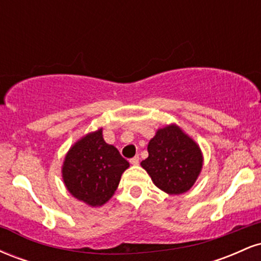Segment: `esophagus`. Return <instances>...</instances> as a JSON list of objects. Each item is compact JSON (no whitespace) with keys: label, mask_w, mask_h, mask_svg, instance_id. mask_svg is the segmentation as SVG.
Instances as JSON below:
<instances>
[{"label":"esophagus","mask_w":261,"mask_h":261,"mask_svg":"<svg viewBox=\"0 0 261 261\" xmlns=\"http://www.w3.org/2000/svg\"><path fill=\"white\" fill-rule=\"evenodd\" d=\"M130 163L133 164V166H137V164L140 163V157H139V155H135L134 158H131Z\"/></svg>","instance_id":"1"}]
</instances>
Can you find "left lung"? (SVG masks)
<instances>
[{"mask_svg": "<svg viewBox=\"0 0 261 261\" xmlns=\"http://www.w3.org/2000/svg\"><path fill=\"white\" fill-rule=\"evenodd\" d=\"M147 151L148 157L141 167L164 193L179 195L195 184L202 169L201 149L178 125L158 128Z\"/></svg>", "mask_w": 261, "mask_h": 261, "instance_id": "1", "label": "left lung"}]
</instances>
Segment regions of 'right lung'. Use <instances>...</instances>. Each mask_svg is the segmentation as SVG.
<instances>
[{
    "label": "right lung",
    "mask_w": 261,
    "mask_h": 261,
    "mask_svg": "<svg viewBox=\"0 0 261 261\" xmlns=\"http://www.w3.org/2000/svg\"><path fill=\"white\" fill-rule=\"evenodd\" d=\"M130 164L103 139V128L87 134L66 154L62 179L70 194L87 205L101 206L118 189Z\"/></svg>",
    "instance_id": "right-lung-1"
}]
</instances>
